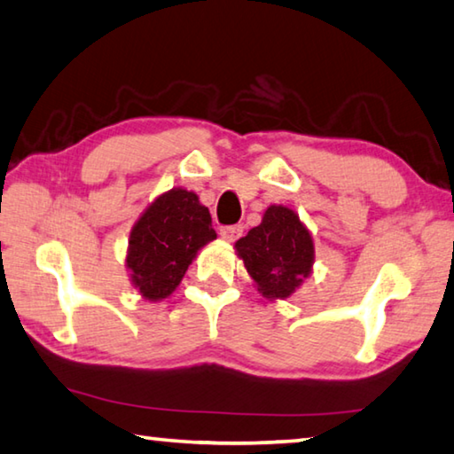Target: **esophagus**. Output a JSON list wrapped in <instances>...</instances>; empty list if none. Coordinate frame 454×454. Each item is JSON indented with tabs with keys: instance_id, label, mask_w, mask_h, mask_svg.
Wrapping results in <instances>:
<instances>
[{
	"instance_id": "obj_1",
	"label": "esophagus",
	"mask_w": 454,
	"mask_h": 454,
	"mask_svg": "<svg viewBox=\"0 0 454 454\" xmlns=\"http://www.w3.org/2000/svg\"><path fill=\"white\" fill-rule=\"evenodd\" d=\"M241 235H243V225H231V227L221 229V237L225 241H235V239H239Z\"/></svg>"
}]
</instances>
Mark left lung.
<instances>
[{"mask_svg":"<svg viewBox=\"0 0 454 454\" xmlns=\"http://www.w3.org/2000/svg\"><path fill=\"white\" fill-rule=\"evenodd\" d=\"M257 292L268 300H286L309 280L315 266V241L298 213L270 205L262 223L235 243Z\"/></svg>","mask_w":454,"mask_h":454,"instance_id":"left-lung-1","label":"left lung"}]
</instances>
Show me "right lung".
I'll return each mask as SVG.
<instances>
[{
  "label": "right lung",
  "instance_id": "1",
  "mask_svg": "<svg viewBox=\"0 0 454 454\" xmlns=\"http://www.w3.org/2000/svg\"><path fill=\"white\" fill-rule=\"evenodd\" d=\"M217 239L211 213L197 192L170 188L152 200L131 227L125 268L148 302L168 298L207 243Z\"/></svg>",
  "mask_w": 454,
  "mask_h": 454
}]
</instances>
